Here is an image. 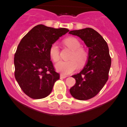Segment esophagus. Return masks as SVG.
Returning a JSON list of instances; mask_svg holds the SVG:
<instances>
[{
	"mask_svg": "<svg viewBox=\"0 0 127 127\" xmlns=\"http://www.w3.org/2000/svg\"><path fill=\"white\" fill-rule=\"evenodd\" d=\"M67 77V76L66 75H60V78H65Z\"/></svg>",
	"mask_w": 127,
	"mask_h": 127,
	"instance_id": "esophagus-1",
	"label": "esophagus"
}]
</instances>
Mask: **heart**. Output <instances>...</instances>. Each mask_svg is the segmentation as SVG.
I'll return each mask as SVG.
<instances>
[{
    "instance_id": "1",
    "label": "heart",
    "mask_w": 127,
    "mask_h": 127,
    "mask_svg": "<svg viewBox=\"0 0 127 127\" xmlns=\"http://www.w3.org/2000/svg\"><path fill=\"white\" fill-rule=\"evenodd\" d=\"M64 43L67 47L72 50L68 61H60L55 66L56 70L61 75H67L77 70L78 64L82 66L87 61L88 52L84 48L81 47L79 40L74 37H69L64 40ZM49 54L54 62L60 60V50L57 44L53 43L49 49Z\"/></svg>"
}]
</instances>
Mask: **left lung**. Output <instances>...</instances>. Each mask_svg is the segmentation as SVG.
Returning a JSON list of instances; mask_svg holds the SVG:
<instances>
[{
    "label": "left lung",
    "mask_w": 127,
    "mask_h": 127,
    "mask_svg": "<svg viewBox=\"0 0 127 127\" xmlns=\"http://www.w3.org/2000/svg\"><path fill=\"white\" fill-rule=\"evenodd\" d=\"M69 33L80 37L89 48L88 62L84 69L72 76L76 83L70 89V93L76 99L89 100L100 91L108 80L111 64L108 46L102 36L91 28Z\"/></svg>",
    "instance_id": "obj_1"
}]
</instances>
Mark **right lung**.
Wrapping results in <instances>:
<instances>
[{"label": "right lung", "instance_id": "1", "mask_svg": "<svg viewBox=\"0 0 127 127\" xmlns=\"http://www.w3.org/2000/svg\"><path fill=\"white\" fill-rule=\"evenodd\" d=\"M69 30L40 24L26 34L14 54V76L24 93L33 99L51 93L60 74L56 72L49 54L50 46Z\"/></svg>", "mask_w": 127, "mask_h": 127}]
</instances>
